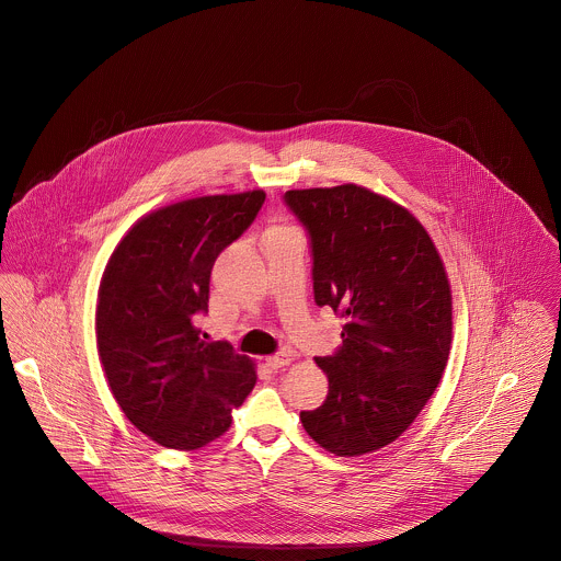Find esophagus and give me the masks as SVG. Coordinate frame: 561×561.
I'll use <instances>...</instances> for the list:
<instances>
[{
  "label": "esophagus",
  "instance_id": "34e87169",
  "mask_svg": "<svg viewBox=\"0 0 561 561\" xmlns=\"http://www.w3.org/2000/svg\"><path fill=\"white\" fill-rule=\"evenodd\" d=\"M289 355H285V353H278V355H272V357H267L265 359V364H267V368L270 370H280V368H285V366H289Z\"/></svg>",
  "mask_w": 561,
  "mask_h": 561
}]
</instances>
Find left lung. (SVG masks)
I'll return each mask as SVG.
<instances>
[{
	"instance_id": "1",
	"label": "left lung",
	"mask_w": 561,
	"mask_h": 561,
	"mask_svg": "<svg viewBox=\"0 0 561 561\" xmlns=\"http://www.w3.org/2000/svg\"><path fill=\"white\" fill-rule=\"evenodd\" d=\"M311 248L313 298L344 318L342 346L316 364L329 396L300 411L327 450L355 457L391 444L433 396L450 351L453 307L422 224L357 185L283 195Z\"/></svg>"
}]
</instances>
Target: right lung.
<instances>
[{
  "label": "right lung",
  "instance_id": "add662e5",
  "mask_svg": "<svg viewBox=\"0 0 561 561\" xmlns=\"http://www.w3.org/2000/svg\"><path fill=\"white\" fill-rule=\"evenodd\" d=\"M263 191L193 197L139 219L115 248L98 305V348L126 417L161 446L219 437L256 382L248 357L202 342L215 259L254 221Z\"/></svg>",
  "mask_w": 561,
  "mask_h": 561
}]
</instances>
